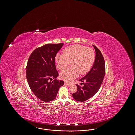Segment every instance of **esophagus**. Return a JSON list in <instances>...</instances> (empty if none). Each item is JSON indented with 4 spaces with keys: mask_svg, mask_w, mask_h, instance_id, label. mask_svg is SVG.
Returning a JSON list of instances; mask_svg holds the SVG:
<instances>
[{
    "mask_svg": "<svg viewBox=\"0 0 135 135\" xmlns=\"http://www.w3.org/2000/svg\"><path fill=\"white\" fill-rule=\"evenodd\" d=\"M65 84L66 85H68V86H70V85H71V84H70V83H68V82H65Z\"/></svg>",
    "mask_w": 135,
    "mask_h": 135,
    "instance_id": "esophagus-1",
    "label": "esophagus"
}]
</instances>
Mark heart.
Here are the masks:
<instances>
[{"mask_svg": "<svg viewBox=\"0 0 135 135\" xmlns=\"http://www.w3.org/2000/svg\"><path fill=\"white\" fill-rule=\"evenodd\" d=\"M63 54L57 53L55 57L56 67L59 70H64L71 62V67L60 73L63 80L71 82L79 73L84 74L92 68L95 60V53L93 49L86 46L75 44L65 47Z\"/></svg>", "mask_w": 135, "mask_h": 135, "instance_id": "obj_1", "label": "heart"}]
</instances>
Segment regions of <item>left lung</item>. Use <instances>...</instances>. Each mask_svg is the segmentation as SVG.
Here are the masks:
<instances>
[{
    "mask_svg": "<svg viewBox=\"0 0 135 135\" xmlns=\"http://www.w3.org/2000/svg\"><path fill=\"white\" fill-rule=\"evenodd\" d=\"M95 51V57L93 66L83 78L79 80L80 86L76 84L78 90L72 94L74 99L78 101L83 102L92 97L99 90L103 82L105 72V62L100 51L93 45Z\"/></svg>",
    "mask_w": 135,
    "mask_h": 135,
    "instance_id": "1",
    "label": "left lung"
}]
</instances>
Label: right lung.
Segmentation results:
<instances>
[{"mask_svg": "<svg viewBox=\"0 0 135 135\" xmlns=\"http://www.w3.org/2000/svg\"><path fill=\"white\" fill-rule=\"evenodd\" d=\"M63 43L47 44L36 49L31 54L26 66V78L34 94L44 102H50L56 97L59 88L64 82L59 81L55 57ZM55 79L53 81L49 80Z\"/></svg>", "mask_w": 135, "mask_h": 135, "instance_id": "right-lung-1", "label": "right lung"}]
</instances>
